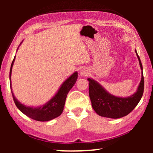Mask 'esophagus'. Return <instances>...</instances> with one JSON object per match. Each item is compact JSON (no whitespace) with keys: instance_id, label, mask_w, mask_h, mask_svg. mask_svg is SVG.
<instances>
[{"instance_id":"34e87169","label":"esophagus","mask_w":153,"mask_h":153,"mask_svg":"<svg viewBox=\"0 0 153 153\" xmlns=\"http://www.w3.org/2000/svg\"><path fill=\"white\" fill-rule=\"evenodd\" d=\"M79 74H80V76L82 77L88 76L89 75L88 69L86 67H82V68L81 69V70H80V71H79Z\"/></svg>"}]
</instances>
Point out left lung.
<instances>
[{"instance_id":"obj_1","label":"left lung","mask_w":153,"mask_h":153,"mask_svg":"<svg viewBox=\"0 0 153 153\" xmlns=\"http://www.w3.org/2000/svg\"><path fill=\"white\" fill-rule=\"evenodd\" d=\"M142 71L140 82L136 92L128 97H118L110 94L104 87L94 79L88 78L89 82V96L93 109L101 117L118 119L132 111L140 100L144 92V77L142 65L135 50Z\"/></svg>"}]
</instances>
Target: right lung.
Listing matches in <instances>:
<instances>
[{
	"label": "right lung",
	"instance_id": "obj_1",
	"mask_svg": "<svg viewBox=\"0 0 153 153\" xmlns=\"http://www.w3.org/2000/svg\"><path fill=\"white\" fill-rule=\"evenodd\" d=\"M22 42L23 41L20 43L19 46L22 45ZM19 47L17 48V50ZM15 59V56L11 63V69H10L9 79L10 82H11L10 83V86H11L13 98L15 105L19 108V110L21 112H22L25 115L27 116L28 117L38 121H48L61 115V114L63 111V107L65 102L67 95L77 81V71H75L71 76L65 79V81L62 83L60 88L57 90V92L55 93V94L51 98V99L49 100L48 102H46L45 104L41 106H38V107H30V106H26L22 104L19 101H18V100L15 97L14 93L12 90L11 77L12 68L13 66Z\"/></svg>",
	"mask_w": 153,
	"mask_h": 153
}]
</instances>
